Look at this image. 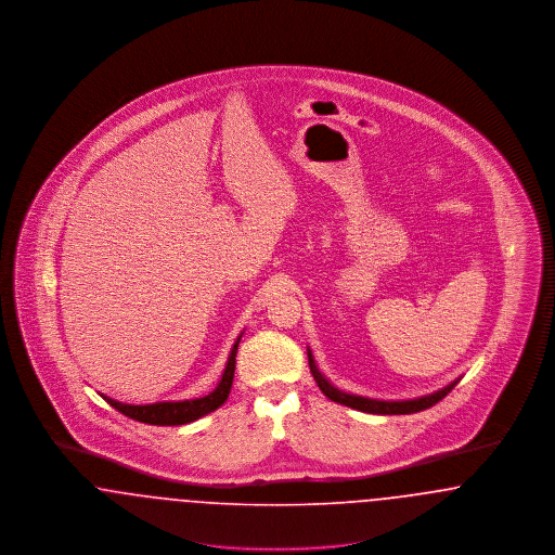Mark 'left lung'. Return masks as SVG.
I'll return each mask as SVG.
<instances>
[{
	"label": "left lung",
	"instance_id": "1",
	"mask_svg": "<svg viewBox=\"0 0 555 555\" xmlns=\"http://www.w3.org/2000/svg\"><path fill=\"white\" fill-rule=\"evenodd\" d=\"M308 362H310V372L314 376V380L320 387V391L328 399L347 405V408H353V410H360V412H366V414H383V416H393V414H414V412H423L426 408H433L435 403H439L443 397L448 396L449 391L460 383V378L451 380L449 385H446L443 389L435 391V393H428V396L416 397V399H401V401H385V399H370V397L353 396V393H345L341 389H337L320 370H318L317 362H314V356L312 351L308 349Z\"/></svg>",
	"mask_w": 555,
	"mask_h": 555
}]
</instances>
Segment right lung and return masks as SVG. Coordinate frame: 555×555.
Instances as JSON below:
<instances>
[{"instance_id":"1","label":"right lung","mask_w":555,"mask_h":555,"mask_svg":"<svg viewBox=\"0 0 555 555\" xmlns=\"http://www.w3.org/2000/svg\"><path fill=\"white\" fill-rule=\"evenodd\" d=\"M243 333L238 335L237 341L233 345L224 372L216 385V389L208 396L195 397V399H183V401H156V403H145V405H132V403H122L116 399L102 396L107 403L118 410L120 414L129 416L137 423L156 424V426H179V424H189L193 421H199L202 416L210 414L218 410L227 397L231 393L233 387V376H235V356H237L238 341Z\"/></svg>"}]
</instances>
